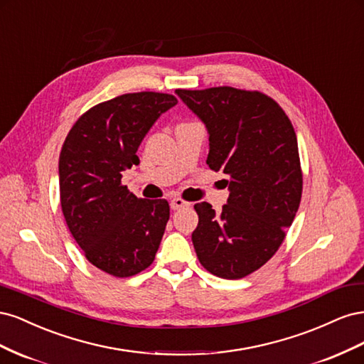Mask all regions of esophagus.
<instances>
[{
  "instance_id": "34e87169",
  "label": "esophagus",
  "mask_w": 364,
  "mask_h": 364,
  "mask_svg": "<svg viewBox=\"0 0 364 364\" xmlns=\"http://www.w3.org/2000/svg\"><path fill=\"white\" fill-rule=\"evenodd\" d=\"M190 205H191V203H188V202H185V200L179 199V197H176V199H173V200L170 202V208L173 209V211H178V209L186 208V206H190Z\"/></svg>"
}]
</instances>
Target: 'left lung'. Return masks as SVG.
I'll use <instances>...</instances> for the list:
<instances>
[{"label":"left lung","instance_id":"8db88e82","mask_svg":"<svg viewBox=\"0 0 364 364\" xmlns=\"http://www.w3.org/2000/svg\"><path fill=\"white\" fill-rule=\"evenodd\" d=\"M209 136L206 164L228 179L222 213L200 202L191 235L202 266L225 279L245 278L278 250L302 196L294 129L281 106L261 92L220 86L176 90Z\"/></svg>","mask_w":364,"mask_h":364}]
</instances>
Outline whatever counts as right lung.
<instances>
[{"label":"right lung","mask_w":364,"mask_h":364,"mask_svg":"<svg viewBox=\"0 0 364 364\" xmlns=\"http://www.w3.org/2000/svg\"><path fill=\"white\" fill-rule=\"evenodd\" d=\"M178 98L161 92L124 94L83 114L59 158L62 213L92 266L127 278L155 259L170 218L167 200H146L121 185L151 126Z\"/></svg>","instance_id":"obj_1"}]
</instances>
